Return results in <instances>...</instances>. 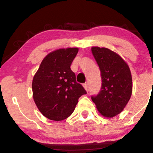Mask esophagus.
I'll return each mask as SVG.
<instances>
[{"label": "esophagus", "instance_id": "esophagus-1", "mask_svg": "<svg viewBox=\"0 0 153 153\" xmlns=\"http://www.w3.org/2000/svg\"><path fill=\"white\" fill-rule=\"evenodd\" d=\"M82 85H83L84 88L85 89V91H88V84H87V83H84Z\"/></svg>", "mask_w": 153, "mask_h": 153}]
</instances>
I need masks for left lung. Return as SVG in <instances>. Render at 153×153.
Segmentation results:
<instances>
[{
	"label": "left lung",
	"instance_id": "left-lung-1",
	"mask_svg": "<svg viewBox=\"0 0 153 153\" xmlns=\"http://www.w3.org/2000/svg\"><path fill=\"white\" fill-rule=\"evenodd\" d=\"M101 71V91L91 99L101 115L112 118L124 110L132 93L129 67L118 54L105 47L91 48Z\"/></svg>",
	"mask_w": 153,
	"mask_h": 153
}]
</instances>
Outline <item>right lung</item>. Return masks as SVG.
I'll use <instances>...</instances> for the list:
<instances>
[{
    "mask_svg": "<svg viewBox=\"0 0 153 153\" xmlns=\"http://www.w3.org/2000/svg\"><path fill=\"white\" fill-rule=\"evenodd\" d=\"M78 52L77 47H68L50 52L33 78V99L39 111L50 120L62 121L69 117L79 98L86 94L71 69Z\"/></svg>",
    "mask_w": 153,
    "mask_h": 153,
    "instance_id": "obj_1",
    "label": "right lung"
}]
</instances>
